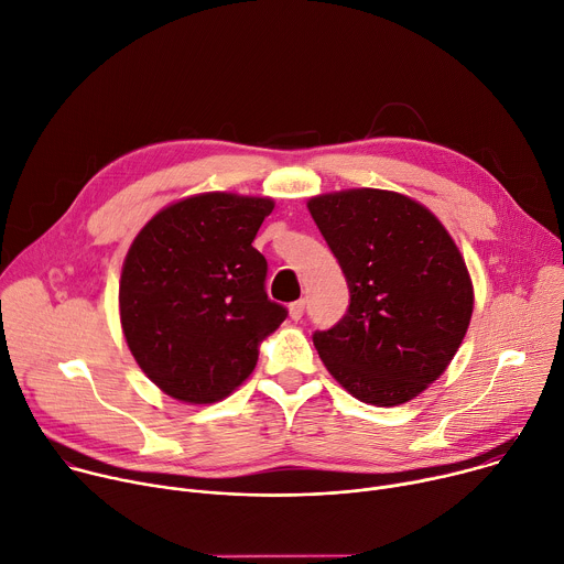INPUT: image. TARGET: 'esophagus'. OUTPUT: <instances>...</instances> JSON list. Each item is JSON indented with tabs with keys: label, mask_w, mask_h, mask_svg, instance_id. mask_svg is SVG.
<instances>
[{
	"label": "esophagus",
	"mask_w": 564,
	"mask_h": 564,
	"mask_svg": "<svg viewBox=\"0 0 564 564\" xmlns=\"http://www.w3.org/2000/svg\"><path fill=\"white\" fill-rule=\"evenodd\" d=\"M303 311H305V301H303V299L290 303V317H292L294 322H299V319L303 317Z\"/></svg>",
	"instance_id": "1"
}]
</instances>
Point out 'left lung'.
<instances>
[{"instance_id": "obj_1", "label": "left lung", "mask_w": 564, "mask_h": 564, "mask_svg": "<svg viewBox=\"0 0 564 564\" xmlns=\"http://www.w3.org/2000/svg\"><path fill=\"white\" fill-rule=\"evenodd\" d=\"M346 276L350 303L313 335L330 376L357 400L395 406L425 391L470 326L475 292L464 256L416 199L348 188L308 199Z\"/></svg>"}]
</instances>
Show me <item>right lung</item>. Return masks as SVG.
<instances>
[{"label":"right lung","instance_id":"right-lung-1","mask_svg":"<svg viewBox=\"0 0 564 564\" xmlns=\"http://www.w3.org/2000/svg\"><path fill=\"white\" fill-rule=\"evenodd\" d=\"M272 209L270 197L199 193L152 216L132 240L119 283L121 328L141 371L171 398H227L288 317L268 299V261L251 247Z\"/></svg>","mask_w":564,"mask_h":564}]
</instances>
